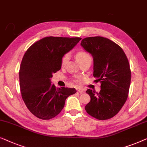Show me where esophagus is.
Segmentation results:
<instances>
[{"instance_id": "1", "label": "esophagus", "mask_w": 147, "mask_h": 147, "mask_svg": "<svg viewBox=\"0 0 147 147\" xmlns=\"http://www.w3.org/2000/svg\"><path fill=\"white\" fill-rule=\"evenodd\" d=\"M76 90H77V92H79V93H83L84 92V90H83L81 88H76Z\"/></svg>"}]
</instances>
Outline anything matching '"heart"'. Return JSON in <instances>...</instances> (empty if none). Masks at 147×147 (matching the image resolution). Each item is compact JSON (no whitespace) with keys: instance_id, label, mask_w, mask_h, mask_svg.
<instances>
[{"instance_id":"heart-1","label":"heart","mask_w":147,"mask_h":147,"mask_svg":"<svg viewBox=\"0 0 147 147\" xmlns=\"http://www.w3.org/2000/svg\"><path fill=\"white\" fill-rule=\"evenodd\" d=\"M76 59H77L78 61L80 63L83 61H87V60H91V57H90V54L86 52V51H80V52H78L76 54ZM69 55H65L64 56L63 59H62V66H65L66 64L69 61Z\"/></svg>"}]
</instances>
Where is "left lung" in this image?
Masks as SVG:
<instances>
[{
    "mask_svg": "<svg viewBox=\"0 0 147 147\" xmlns=\"http://www.w3.org/2000/svg\"><path fill=\"white\" fill-rule=\"evenodd\" d=\"M80 45L93 58V76L101 84L99 92L86 91L90 101L85 110L95 119H111L127 99L131 79L129 61L121 47L104 37H87Z\"/></svg>",
    "mask_w": 147,
    "mask_h": 147,
    "instance_id": "left-lung-1",
    "label": "left lung"
}]
</instances>
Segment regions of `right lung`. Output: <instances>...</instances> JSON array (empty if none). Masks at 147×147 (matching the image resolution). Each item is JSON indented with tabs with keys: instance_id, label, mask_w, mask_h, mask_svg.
Instances as JSON below:
<instances>
[{
	"instance_id": "right-lung-1",
	"label": "right lung",
	"mask_w": 147,
	"mask_h": 147,
	"mask_svg": "<svg viewBox=\"0 0 147 147\" xmlns=\"http://www.w3.org/2000/svg\"><path fill=\"white\" fill-rule=\"evenodd\" d=\"M81 38L45 37L31 45L22 58L19 71L22 100L32 114L49 120L63 110L65 100L75 94V88H56L53 74L61 69L62 59Z\"/></svg>"
}]
</instances>
